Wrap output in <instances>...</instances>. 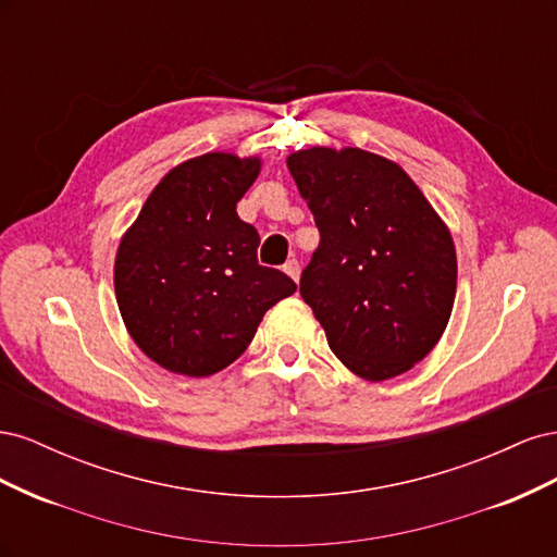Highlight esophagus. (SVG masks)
I'll return each instance as SVG.
<instances>
[{"mask_svg":"<svg viewBox=\"0 0 557 557\" xmlns=\"http://www.w3.org/2000/svg\"><path fill=\"white\" fill-rule=\"evenodd\" d=\"M283 272L288 274L293 281H299V262L293 258V260H288L283 264Z\"/></svg>","mask_w":557,"mask_h":557,"instance_id":"34e87169","label":"esophagus"}]
</instances>
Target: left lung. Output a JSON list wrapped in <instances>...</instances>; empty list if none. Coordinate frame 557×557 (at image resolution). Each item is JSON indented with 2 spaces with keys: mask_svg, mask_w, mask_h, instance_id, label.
Returning a JSON list of instances; mask_svg holds the SVG:
<instances>
[{
  "mask_svg": "<svg viewBox=\"0 0 557 557\" xmlns=\"http://www.w3.org/2000/svg\"><path fill=\"white\" fill-rule=\"evenodd\" d=\"M288 170L320 244L299 293L364 381L395 379L442 339L458 285L448 225L401 166L362 148H301Z\"/></svg>",
  "mask_w": 557,
  "mask_h": 557,
  "instance_id": "8db88e82",
  "label": "left lung"
}]
</instances>
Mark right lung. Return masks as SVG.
Here are the masks:
<instances>
[{"label": "right lung", "instance_id": "right-lung-1", "mask_svg": "<svg viewBox=\"0 0 557 557\" xmlns=\"http://www.w3.org/2000/svg\"><path fill=\"white\" fill-rule=\"evenodd\" d=\"M258 156L205 153L176 164L117 244L113 288L123 323L146 356L183 376L237 360L264 313L297 285L258 264V230L237 201L260 174Z\"/></svg>", "mask_w": 557, "mask_h": 557}]
</instances>
